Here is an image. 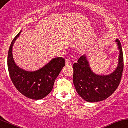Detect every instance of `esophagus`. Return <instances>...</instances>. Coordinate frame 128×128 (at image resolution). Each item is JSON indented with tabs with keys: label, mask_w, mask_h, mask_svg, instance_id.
Wrapping results in <instances>:
<instances>
[{
	"label": "esophagus",
	"mask_w": 128,
	"mask_h": 128,
	"mask_svg": "<svg viewBox=\"0 0 128 128\" xmlns=\"http://www.w3.org/2000/svg\"><path fill=\"white\" fill-rule=\"evenodd\" d=\"M65 64L66 66H71L72 64V62L70 59H67L65 62Z\"/></svg>",
	"instance_id": "esophagus-1"
}]
</instances>
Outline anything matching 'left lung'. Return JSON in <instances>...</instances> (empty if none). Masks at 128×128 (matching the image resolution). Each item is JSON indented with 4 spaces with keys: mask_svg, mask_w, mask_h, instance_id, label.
<instances>
[{
    "mask_svg": "<svg viewBox=\"0 0 128 128\" xmlns=\"http://www.w3.org/2000/svg\"><path fill=\"white\" fill-rule=\"evenodd\" d=\"M117 44L119 51L118 64L112 72L107 75L96 74L90 67L88 57L83 54L73 64V83L80 97L88 102H98L105 100L118 86L123 70V56L121 44Z\"/></svg>",
    "mask_w": 128,
    "mask_h": 128,
    "instance_id": "left-lung-1",
    "label": "left lung"
}]
</instances>
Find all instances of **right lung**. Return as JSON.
I'll return each mask as SVG.
<instances>
[{"label": "right lung", "instance_id": "add662e5", "mask_svg": "<svg viewBox=\"0 0 128 128\" xmlns=\"http://www.w3.org/2000/svg\"><path fill=\"white\" fill-rule=\"evenodd\" d=\"M18 33L10 45L8 54V69L11 81L22 94L28 98L40 100L52 91L54 82L65 65L62 57H56L36 71H26L16 64L12 56V46L20 36Z\"/></svg>", "mask_w": 128, "mask_h": 128}]
</instances>
